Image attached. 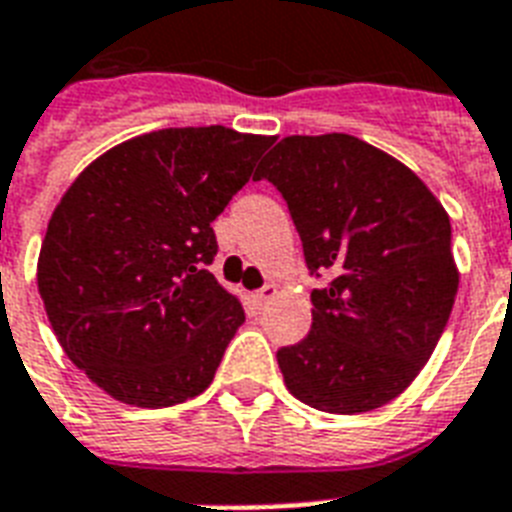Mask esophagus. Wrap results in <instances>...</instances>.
Masks as SVG:
<instances>
[{"label": "esophagus", "mask_w": 512, "mask_h": 512, "mask_svg": "<svg viewBox=\"0 0 512 512\" xmlns=\"http://www.w3.org/2000/svg\"><path fill=\"white\" fill-rule=\"evenodd\" d=\"M273 295H276V287H273V284H265L263 289H257V292H255V303L265 305Z\"/></svg>", "instance_id": "1"}]
</instances>
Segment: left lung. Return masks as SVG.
<instances>
[{"label":"left lung","instance_id":"1","mask_svg":"<svg viewBox=\"0 0 512 512\" xmlns=\"http://www.w3.org/2000/svg\"><path fill=\"white\" fill-rule=\"evenodd\" d=\"M255 180L279 188L313 289L305 340L276 353L289 393L329 414L380 409L420 374L460 273L441 201L409 167L342 132L284 138Z\"/></svg>","mask_w":512,"mask_h":512}]
</instances>
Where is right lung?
I'll list each match as a JSON object with an SVG mask.
<instances>
[{
	"label": "right lung",
	"mask_w": 512,
	"mask_h": 512,
	"mask_svg": "<svg viewBox=\"0 0 512 512\" xmlns=\"http://www.w3.org/2000/svg\"><path fill=\"white\" fill-rule=\"evenodd\" d=\"M271 143L220 124L156 130L63 193L36 284L60 348L111 398L162 409L209 388L244 324L239 297L207 271L212 220Z\"/></svg>",
	"instance_id": "add662e5"
}]
</instances>
